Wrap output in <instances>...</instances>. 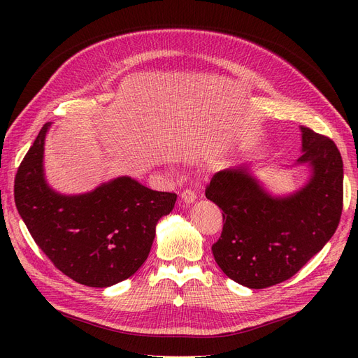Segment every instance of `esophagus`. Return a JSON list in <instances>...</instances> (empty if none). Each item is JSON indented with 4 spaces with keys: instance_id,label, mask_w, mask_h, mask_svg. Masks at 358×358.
<instances>
[{
    "instance_id": "34e87169",
    "label": "esophagus",
    "mask_w": 358,
    "mask_h": 358,
    "mask_svg": "<svg viewBox=\"0 0 358 358\" xmlns=\"http://www.w3.org/2000/svg\"><path fill=\"white\" fill-rule=\"evenodd\" d=\"M180 199H182V201H185V203H194L196 201V199H197V194L194 192L192 189H185L183 191L182 194H180Z\"/></svg>"
}]
</instances>
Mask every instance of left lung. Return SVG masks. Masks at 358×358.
<instances>
[{"mask_svg": "<svg viewBox=\"0 0 358 358\" xmlns=\"http://www.w3.org/2000/svg\"><path fill=\"white\" fill-rule=\"evenodd\" d=\"M305 187L273 196L248 164L215 173L206 197L222 209L224 227L212 245L222 272L243 287L267 288L294 276L338 229L343 200V162L333 140L300 127Z\"/></svg>", "mask_w": 358, "mask_h": 358, "instance_id": "obj_1", "label": "left lung"}]
</instances>
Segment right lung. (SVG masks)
I'll use <instances>...</instances> for the list:
<instances>
[{
	"instance_id": "obj_1",
	"label": "right lung",
	"mask_w": 358,
	"mask_h": 358,
	"mask_svg": "<svg viewBox=\"0 0 358 358\" xmlns=\"http://www.w3.org/2000/svg\"><path fill=\"white\" fill-rule=\"evenodd\" d=\"M50 122L40 129L15 179V203L32 239L64 275L106 288L133 276L150 252L159 218L176 194L149 189L128 176L66 196L45 178L43 155Z\"/></svg>"
}]
</instances>
